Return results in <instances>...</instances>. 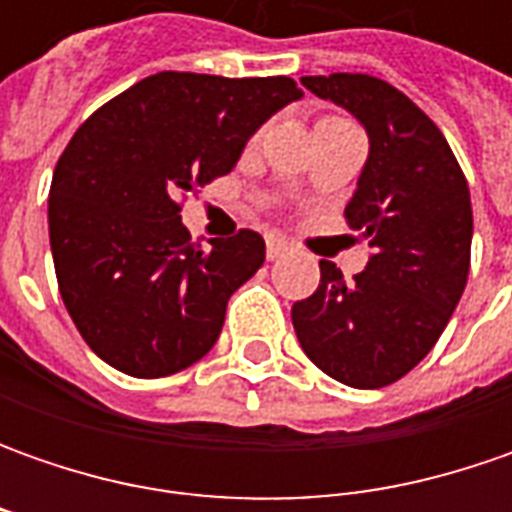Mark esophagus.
I'll list each match as a JSON object with an SVG mask.
<instances>
[{
  "mask_svg": "<svg viewBox=\"0 0 512 512\" xmlns=\"http://www.w3.org/2000/svg\"><path fill=\"white\" fill-rule=\"evenodd\" d=\"M290 245H287L285 239H279V236H267V259L273 262V259H279V256H285Z\"/></svg>",
  "mask_w": 512,
  "mask_h": 512,
  "instance_id": "34e87169",
  "label": "esophagus"
}]
</instances>
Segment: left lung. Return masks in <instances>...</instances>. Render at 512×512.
Segmentation results:
<instances>
[{
	"label": "left lung",
	"mask_w": 512,
	"mask_h": 512,
	"mask_svg": "<svg viewBox=\"0 0 512 512\" xmlns=\"http://www.w3.org/2000/svg\"><path fill=\"white\" fill-rule=\"evenodd\" d=\"M302 85L350 110L370 136L344 219L370 239L373 256L353 282L322 259L316 293L290 316L319 370L347 387L376 390L422 362L462 299L470 190L442 130L399 88L367 73L305 76Z\"/></svg>",
	"instance_id": "obj_1"
}]
</instances>
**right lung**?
Returning <instances> with one entry per match:
<instances>
[{"label":"right lung","mask_w":512,"mask_h":512,"mask_svg":"<svg viewBox=\"0 0 512 512\" xmlns=\"http://www.w3.org/2000/svg\"><path fill=\"white\" fill-rule=\"evenodd\" d=\"M299 96L290 76L165 70L79 125L53 170L48 227L62 302L99 359L162 379L216 344L265 239L239 230L202 250L182 202L230 173L253 130Z\"/></svg>","instance_id":"right-lung-1"}]
</instances>
